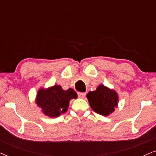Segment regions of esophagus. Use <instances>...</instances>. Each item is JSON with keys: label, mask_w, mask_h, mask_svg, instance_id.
Masks as SVG:
<instances>
[{"label": "esophagus", "mask_w": 156, "mask_h": 156, "mask_svg": "<svg viewBox=\"0 0 156 156\" xmlns=\"http://www.w3.org/2000/svg\"><path fill=\"white\" fill-rule=\"evenodd\" d=\"M78 95L80 98H84L85 96H86V93H85V92H79Z\"/></svg>", "instance_id": "34e87169"}]
</instances>
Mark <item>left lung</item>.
Masks as SVG:
<instances>
[{"label":"left lung","instance_id":"obj_1","mask_svg":"<svg viewBox=\"0 0 156 156\" xmlns=\"http://www.w3.org/2000/svg\"><path fill=\"white\" fill-rule=\"evenodd\" d=\"M87 97L94 112L103 116L112 114L118 105V94L102 84L97 87V90L89 91Z\"/></svg>","mask_w":156,"mask_h":156}]
</instances>
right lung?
<instances>
[{"label": "right lung", "mask_w": 156, "mask_h": 156, "mask_svg": "<svg viewBox=\"0 0 156 156\" xmlns=\"http://www.w3.org/2000/svg\"><path fill=\"white\" fill-rule=\"evenodd\" d=\"M76 97L77 94L73 89L65 91L59 85H55L48 89H39L35 101L44 115L54 118L67 112L70 100Z\"/></svg>", "instance_id": "1"}]
</instances>
